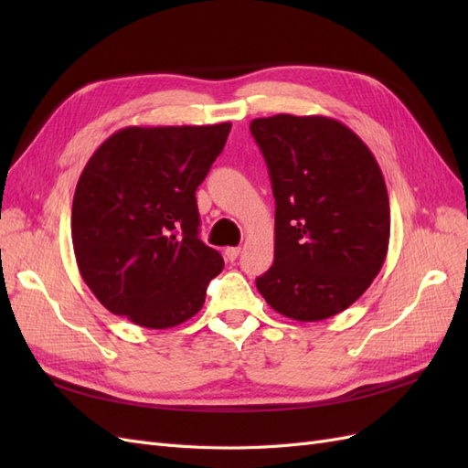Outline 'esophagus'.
Returning <instances> with one entry per match:
<instances>
[{
    "label": "esophagus",
    "instance_id": "obj_1",
    "mask_svg": "<svg viewBox=\"0 0 468 468\" xmlns=\"http://www.w3.org/2000/svg\"><path fill=\"white\" fill-rule=\"evenodd\" d=\"M239 251H242V248H226L224 250V256H226V260H229V261H234V260H238Z\"/></svg>",
    "mask_w": 468,
    "mask_h": 468
}]
</instances>
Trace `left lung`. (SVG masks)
<instances>
[{"mask_svg":"<svg viewBox=\"0 0 468 468\" xmlns=\"http://www.w3.org/2000/svg\"><path fill=\"white\" fill-rule=\"evenodd\" d=\"M275 197V260L256 279L265 303L299 322L344 313L385 263L390 205L373 152L322 115L253 119Z\"/></svg>","mask_w":468,"mask_h":468,"instance_id":"obj_1","label":"left lung"}]
</instances>
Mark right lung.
<instances>
[{"instance_id":"1","label":"right lung","mask_w":468,"mask_h":468,"mask_svg":"<svg viewBox=\"0 0 468 468\" xmlns=\"http://www.w3.org/2000/svg\"><path fill=\"white\" fill-rule=\"evenodd\" d=\"M230 129L126 126L93 152L74 193L72 244L109 313L165 330L203 308L224 260L199 239L195 191Z\"/></svg>"}]
</instances>
